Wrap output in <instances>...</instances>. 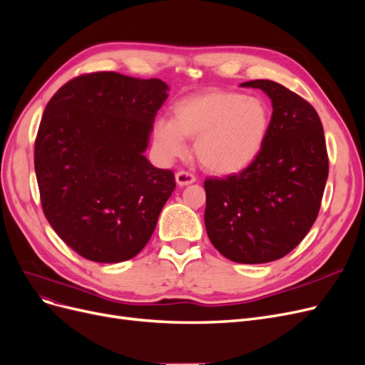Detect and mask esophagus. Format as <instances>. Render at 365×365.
I'll return each instance as SVG.
<instances>
[{
	"mask_svg": "<svg viewBox=\"0 0 365 365\" xmlns=\"http://www.w3.org/2000/svg\"><path fill=\"white\" fill-rule=\"evenodd\" d=\"M195 180H197V178L190 171H179L178 174H175V182H178V185H180V186L191 185Z\"/></svg>",
	"mask_w": 365,
	"mask_h": 365,
	"instance_id": "obj_1",
	"label": "esophagus"
}]
</instances>
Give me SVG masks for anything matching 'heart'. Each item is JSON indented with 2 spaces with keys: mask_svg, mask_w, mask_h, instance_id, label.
<instances>
[{
  "mask_svg": "<svg viewBox=\"0 0 365 365\" xmlns=\"http://www.w3.org/2000/svg\"><path fill=\"white\" fill-rule=\"evenodd\" d=\"M272 124V113L259 97L233 91H207L174 104L173 120L159 118L153 138L160 155H186V138L195 139V155L215 174L245 170L259 156Z\"/></svg>",
  "mask_w": 365,
  "mask_h": 365,
  "instance_id": "1",
  "label": "heart"
}]
</instances>
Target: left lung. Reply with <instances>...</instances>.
<instances>
[{
    "label": "left lung",
    "instance_id": "left-lung-1",
    "mask_svg": "<svg viewBox=\"0 0 365 365\" xmlns=\"http://www.w3.org/2000/svg\"><path fill=\"white\" fill-rule=\"evenodd\" d=\"M262 89L273 113L262 151L241 173L205 180L210 242L238 264L280 259L307 237L319 215L329 174L326 140L312 106L272 80Z\"/></svg>",
    "mask_w": 365,
    "mask_h": 365
}]
</instances>
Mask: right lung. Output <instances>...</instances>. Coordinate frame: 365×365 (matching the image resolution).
Segmentation results:
<instances>
[{
	"instance_id": "obj_1",
	"label": "right lung",
	"mask_w": 365,
	"mask_h": 365,
	"mask_svg": "<svg viewBox=\"0 0 365 365\" xmlns=\"http://www.w3.org/2000/svg\"><path fill=\"white\" fill-rule=\"evenodd\" d=\"M167 92L159 78L103 71L69 80L46 104L34 143L41 203L85 259H132L155 232L175 180L144 151Z\"/></svg>"
}]
</instances>
